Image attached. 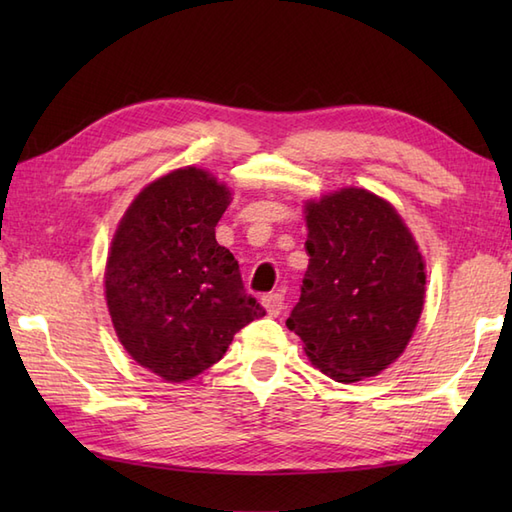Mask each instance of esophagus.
I'll return each instance as SVG.
<instances>
[{
    "instance_id": "obj_1",
    "label": "esophagus",
    "mask_w": 512,
    "mask_h": 512,
    "mask_svg": "<svg viewBox=\"0 0 512 512\" xmlns=\"http://www.w3.org/2000/svg\"><path fill=\"white\" fill-rule=\"evenodd\" d=\"M266 312L270 314V317H279L281 310H284V295H279V292H273V295H266L262 299Z\"/></svg>"
}]
</instances>
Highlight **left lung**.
Masks as SVG:
<instances>
[{"label": "left lung", "mask_w": 512, "mask_h": 512, "mask_svg": "<svg viewBox=\"0 0 512 512\" xmlns=\"http://www.w3.org/2000/svg\"><path fill=\"white\" fill-rule=\"evenodd\" d=\"M310 264L286 321L336 383L376 376L405 352L424 303L416 239L387 200L341 189L306 202Z\"/></svg>", "instance_id": "1"}]
</instances>
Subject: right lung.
<instances>
[{"mask_svg":"<svg viewBox=\"0 0 512 512\" xmlns=\"http://www.w3.org/2000/svg\"><path fill=\"white\" fill-rule=\"evenodd\" d=\"M228 204L231 191L209 171L176 169L136 195L112 239L105 299L116 336L167 383L202 374L266 314L215 239Z\"/></svg>","mask_w":512,"mask_h":512,"instance_id":"add662e5","label":"right lung"}]
</instances>
